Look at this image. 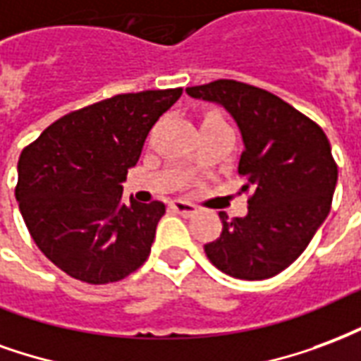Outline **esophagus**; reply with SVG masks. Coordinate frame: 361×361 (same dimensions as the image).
<instances>
[{
    "instance_id": "34e87169",
    "label": "esophagus",
    "mask_w": 361,
    "mask_h": 361,
    "mask_svg": "<svg viewBox=\"0 0 361 361\" xmlns=\"http://www.w3.org/2000/svg\"><path fill=\"white\" fill-rule=\"evenodd\" d=\"M169 206L173 212L180 213L184 217H190V215H194V213L198 212V207L194 206V204H190V202H184V200H173Z\"/></svg>"
}]
</instances>
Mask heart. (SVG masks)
<instances>
[{
  "label": "heart",
  "mask_w": 361,
  "mask_h": 361,
  "mask_svg": "<svg viewBox=\"0 0 361 361\" xmlns=\"http://www.w3.org/2000/svg\"><path fill=\"white\" fill-rule=\"evenodd\" d=\"M206 121H219V123H225V121L221 119L219 115H207V119Z\"/></svg>",
  "instance_id": "b5f03b06"
}]
</instances>
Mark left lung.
I'll use <instances>...</instances> for the list:
<instances>
[{
	"mask_svg": "<svg viewBox=\"0 0 361 361\" xmlns=\"http://www.w3.org/2000/svg\"><path fill=\"white\" fill-rule=\"evenodd\" d=\"M186 94L235 119L244 144L242 190H252L244 217L219 212L223 231L204 246L207 259L235 279L275 277L306 250L331 209L338 171L327 136L281 97L250 84L215 80Z\"/></svg>",
	"mask_w": 361,
	"mask_h": 361,
	"instance_id": "1",
	"label": "left lung"
}]
</instances>
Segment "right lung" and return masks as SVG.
<instances>
[{"instance_id":"1","label":"right lung","mask_w":361,"mask_h":361,"mask_svg":"<svg viewBox=\"0 0 361 361\" xmlns=\"http://www.w3.org/2000/svg\"><path fill=\"white\" fill-rule=\"evenodd\" d=\"M183 88L119 94L65 115L18 157V209L44 256L71 277L105 285L149 256L161 202L121 200L152 126Z\"/></svg>"}]
</instances>
